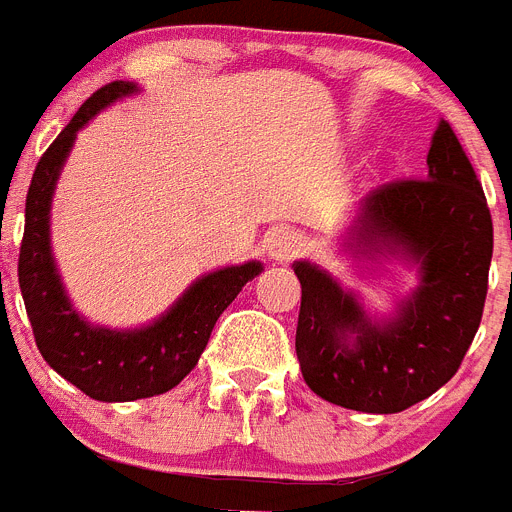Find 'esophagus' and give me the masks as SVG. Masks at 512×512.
Masks as SVG:
<instances>
[{
	"label": "esophagus",
	"mask_w": 512,
	"mask_h": 512,
	"mask_svg": "<svg viewBox=\"0 0 512 512\" xmlns=\"http://www.w3.org/2000/svg\"><path fill=\"white\" fill-rule=\"evenodd\" d=\"M305 248H308V240L305 235L295 233V230H279L274 233V238L269 240V256L274 261H292L303 256Z\"/></svg>",
	"instance_id": "34e87169"
}]
</instances>
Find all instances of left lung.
<instances>
[{"label":"left lung","instance_id":"left-lung-1","mask_svg":"<svg viewBox=\"0 0 512 512\" xmlns=\"http://www.w3.org/2000/svg\"><path fill=\"white\" fill-rule=\"evenodd\" d=\"M362 248L404 253L419 287L399 316L373 323L355 295L308 261L295 352L310 391L344 409L404 412L451 381L482 323L492 261V214L456 131L440 121L427 178H396L362 202Z\"/></svg>","mask_w":512,"mask_h":512}]
</instances>
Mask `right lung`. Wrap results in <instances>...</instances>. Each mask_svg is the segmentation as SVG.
<instances>
[{"label":"right lung","instance_id":"right-lung-1","mask_svg":"<svg viewBox=\"0 0 512 512\" xmlns=\"http://www.w3.org/2000/svg\"><path fill=\"white\" fill-rule=\"evenodd\" d=\"M134 90L137 87L131 82L121 80L95 90L59 137L48 144L25 199V233L17 261L20 292L43 360L61 378L98 401L147 399L178 386L199 362L222 310L261 272L259 261H248L207 274L183 292V298L160 321L144 329H98L74 313L51 259V196L77 131L100 108Z\"/></svg>","mask_w":512,"mask_h":512}]
</instances>
